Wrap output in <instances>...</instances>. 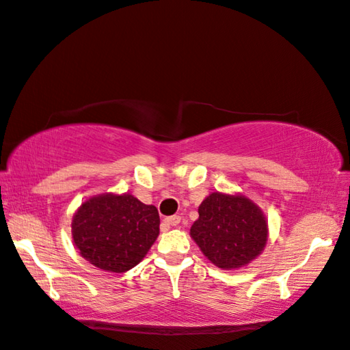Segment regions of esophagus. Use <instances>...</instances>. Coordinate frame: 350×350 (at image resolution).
<instances>
[{"mask_svg": "<svg viewBox=\"0 0 350 350\" xmlns=\"http://www.w3.org/2000/svg\"><path fill=\"white\" fill-rule=\"evenodd\" d=\"M166 224H169V226H178V224L181 223V217L180 215H172V217H167V219L165 220Z\"/></svg>", "mask_w": 350, "mask_h": 350, "instance_id": "1", "label": "esophagus"}]
</instances>
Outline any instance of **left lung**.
I'll list each match as a JSON object with an SVG mask.
<instances>
[{
    "mask_svg": "<svg viewBox=\"0 0 350 350\" xmlns=\"http://www.w3.org/2000/svg\"><path fill=\"white\" fill-rule=\"evenodd\" d=\"M190 235L214 265L234 269L260 254L268 224L259 206L245 196L211 193L200 204Z\"/></svg>",
    "mask_w": 350,
    "mask_h": 350,
    "instance_id": "8db88e82",
    "label": "left lung"
}]
</instances>
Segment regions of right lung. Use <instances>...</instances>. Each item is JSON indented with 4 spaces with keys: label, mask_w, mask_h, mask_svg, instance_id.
Masks as SVG:
<instances>
[{
    "label": "right lung",
    "mask_w": 350,
    "mask_h": 350,
    "mask_svg": "<svg viewBox=\"0 0 350 350\" xmlns=\"http://www.w3.org/2000/svg\"><path fill=\"white\" fill-rule=\"evenodd\" d=\"M160 232L157 208L131 195H102L83 202L73 217L77 250L92 265L126 273L148 253Z\"/></svg>",
    "instance_id": "add662e5"
}]
</instances>
